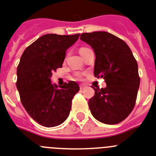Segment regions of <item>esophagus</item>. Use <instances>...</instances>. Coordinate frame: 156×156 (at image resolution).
Here are the masks:
<instances>
[{
    "instance_id": "obj_1",
    "label": "esophagus",
    "mask_w": 156,
    "mask_h": 156,
    "mask_svg": "<svg viewBox=\"0 0 156 156\" xmlns=\"http://www.w3.org/2000/svg\"><path fill=\"white\" fill-rule=\"evenodd\" d=\"M79 87H80V89L81 90H83V89H84V88H86V86H85V85H83V84H81L80 86H79Z\"/></svg>"
}]
</instances>
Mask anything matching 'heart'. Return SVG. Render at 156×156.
Returning <instances> with one entry per match:
<instances>
[{
	"label": "heart",
	"mask_w": 156,
	"mask_h": 156,
	"mask_svg": "<svg viewBox=\"0 0 156 156\" xmlns=\"http://www.w3.org/2000/svg\"><path fill=\"white\" fill-rule=\"evenodd\" d=\"M87 49V48H82V49H80V50H82V49Z\"/></svg>",
	"instance_id": "heart-1"
}]
</instances>
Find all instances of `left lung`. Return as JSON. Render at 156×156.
I'll use <instances>...</instances> for the list:
<instances>
[{"label": "left lung", "instance_id": "1", "mask_svg": "<svg viewBox=\"0 0 156 156\" xmlns=\"http://www.w3.org/2000/svg\"><path fill=\"white\" fill-rule=\"evenodd\" d=\"M80 39L94 51V76L107 83L105 88L93 87L95 93L88 102L91 114L105 124L119 123L136 102L140 83L137 62L126 43L110 33H84Z\"/></svg>", "mask_w": 156, "mask_h": 156}]
</instances>
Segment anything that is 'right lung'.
Here are the masks:
<instances>
[{
	"label": "right lung",
	"mask_w": 156,
	"mask_h": 156,
	"mask_svg": "<svg viewBox=\"0 0 156 156\" xmlns=\"http://www.w3.org/2000/svg\"><path fill=\"white\" fill-rule=\"evenodd\" d=\"M79 35L45 34L21 55L16 69V88L25 111L41 126H58L69 116L72 99L79 90L78 83L69 81L58 88L50 78L53 72L62 68L66 49Z\"/></svg>",
	"instance_id": "right-lung-1"
}]
</instances>
